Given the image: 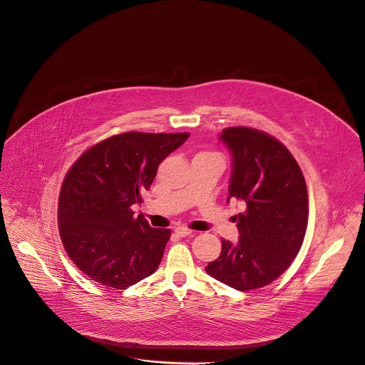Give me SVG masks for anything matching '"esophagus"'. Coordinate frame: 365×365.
<instances>
[{"label": "esophagus", "mask_w": 365, "mask_h": 365, "mask_svg": "<svg viewBox=\"0 0 365 365\" xmlns=\"http://www.w3.org/2000/svg\"><path fill=\"white\" fill-rule=\"evenodd\" d=\"M175 232H176L179 237H187V235L192 234V231H190L189 228H186V227H178V228L175 230Z\"/></svg>", "instance_id": "34e87169"}]
</instances>
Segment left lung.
<instances>
[{"label":"left lung","mask_w":365,"mask_h":365,"mask_svg":"<svg viewBox=\"0 0 365 365\" xmlns=\"http://www.w3.org/2000/svg\"><path fill=\"white\" fill-rule=\"evenodd\" d=\"M220 140L232 155L230 196L245 202L234 217L237 244L222 240L221 255L206 273L245 292L274 282L297 255L307 225V190L290 151L255 128H225Z\"/></svg>","instance_id":"left-lung-1"}]
</instances>
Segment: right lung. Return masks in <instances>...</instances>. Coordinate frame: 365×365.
Masks as SVG:
<instances>
[{
  "label": "right lung",
  "instance_id": "1",
  "mask_svg": "<svg viewBox=\"0 0 365 365\" xmlns=\"http://www.w3.org/2000/svg\"><path fill=\"white\" fill-rule=\"evenodd\" d=\"M189 133H123L88 148L65 176L59 232L76 267L91 280L127 289L158 270L170 230L151 228L141 203L159 165Z\"/></svg>",
  "mask_w": 365,
  "mask_h": 365
}]
</instances>
